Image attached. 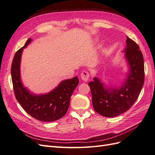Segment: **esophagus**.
Here are the masks:
<instances>
[{"mask_svg":"<svg viewBox=\"0 0 155 155\" xmlns=\"http://www.w3.org/2000/svg\"><path fill=\"white\" fill-rule=\"evenodd\" d=\"M90 77V73L87 71H83L81 74V78L83 81H88Z\"/></svg>","mask_w":155,"mask_h":155,"instance_id":"esophagus-1","label":"esophagus"}]
</instances>
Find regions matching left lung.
Here are the masks:
<instances>
[{
  "instance_id": "left-lung-1",
  "label": "left lung",
  "mask_w": 155,
  "mask_h": 155,
  "mask_svg": "<svg viewBox=\"0 0 155 155\" xmlns=\"http://www.w3.org/2000/svg\"><path fill=\"white\" fill-rule=\"evenodd\" d=\"M125 55L130 71L124 84L119 88H106L97 78L88 83L96 111L114 117L128 110L140 94L145 79L144 61L137 44L127 37Z\"/></svg>"
}]
</instances>
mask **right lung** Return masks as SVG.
<instances>
[{"instance_id": "right-lung-1", "label": "right lung", "mask_w": 155, "mask_h": 155, "mask_svg": "<svg viewBox=\"0 0 155 155\" xmlns=\"http://www.w3.org/2000/svg\"><path fill=\"white\" fill-rule=\"evenodd\" d=\"M29 38L25 45L15 52L12 63L11 75L14 92L18 101L31 117L43 122H52L66 114L69 107L71 96L79 83L77 77L61 82L50 93L34 95L23 87L20 79L19 65L23 49L29 45Z\"/></svg>"}]
</instances>
